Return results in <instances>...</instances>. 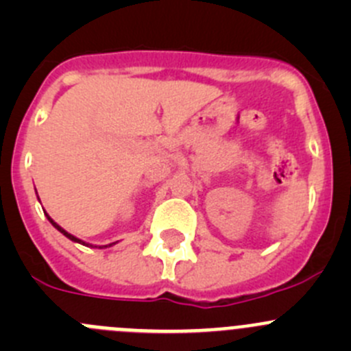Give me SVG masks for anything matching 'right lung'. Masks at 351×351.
Here are the masks:
<instances>
[{
    "instance_id": "obj_1",
    "label": "right lung",
    "mask_w": 351,
    "mask_h": 351,
    "mask_svg": "<svg viewBox=\"0 0 351 351\" xmlns=\"http://www.w3.org/2000/svg\"><path fill=\"white\" fill-rule=\"evenodd\" d=\"M44 214H45V212H44ZM45 215H47L49 222H51V224H52V226H54V228H56V229H58V231H59V232H61V234H64L67 239H71V241H74V243H80V244H83V246H90V244H86V243H84V241H81V239H77V238H76V236L69 234V232H67V231H64V229H62V228H61V226H59V224H58V222H54V221H52V219H51V215H49V214H45ZM112 244H115V243H110V244H107V246H100V247H108V246H112Z\"/></svg>"
}]
</instances>
